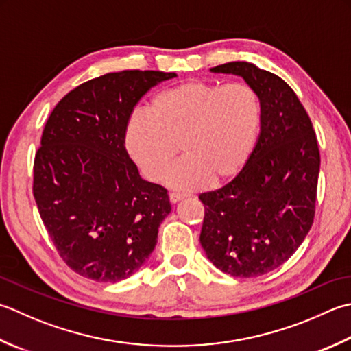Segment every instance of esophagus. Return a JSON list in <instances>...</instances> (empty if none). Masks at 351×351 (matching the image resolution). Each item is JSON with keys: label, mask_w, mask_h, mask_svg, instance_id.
<instances>
[{"label": "esophagus", "mask_w": 351, "mask_h": 351, "mask_svg": "<svg viewBox=\"0 0 351 351\" xmlns=\"http://www.w3.org/2000/svg\"><path fill=\"white\" fill-rule=\"evenodd\" d=\"M184 197H185V195H181V193H170L169 195V199L171 204H178L180 201H182Z\"/></svg>", "instance_id": "1"}]
</instances>
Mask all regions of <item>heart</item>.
Returning a JSON list of instances; mask_svg holds the SVG:
<instances>
[{"instance_id":"heart-1","label":"heart","mask_w":351,"mask_h":351,"mask_svg":"<svg viewBox=\"0 0 351 351\" xmlns=\"http://www.w3.org/2000/svg\"><path fill=\"white\" fill-rule=\"evenodd\" d=\"M262 123L257 93L236 82L228 85L190 80L158 93L146 109L129 117L125 146L130 160L149 181L170 170V187L191 191L211 180H232L256 150Z\"/></svg>"}]
</instances>
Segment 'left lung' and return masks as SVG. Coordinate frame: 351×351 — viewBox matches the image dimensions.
Wrapping results in <instances>:
<instances>
[{"mask_svg":"<svg viewBox=\"0 0 351 351\" xmlns=\"http://www.w3.org/2000/svg\"><path fill=\"white\" fill-rule=\"evenodd\" d=\"M210 71L242 77L258 95L262 123L248 166L222 189L199 196L205 205L199 240L217 269L260 277L287 262L311 231L321 162L317 135L278 75L250 62Z\"/></svg>","mask_w":351,"mask_h":351,"instance_id":"obj_1","label":"left lung"}]
</instances>
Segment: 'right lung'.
<instances>
[{"mask_svg":"<svg viewBox=\"0 0 351 351\" xmlns=\"http://www.w3.org/2000/svg\"><path fill=\"white\" fill-rule=\"evenodd\" d=\"M176 73L125 70L74 88L44 128L33 195L64 262L79 276L117 283L155 250L171 205L144 181L125 147L129 117L150 89Z\"/></svg>","mask_w":351,"mask_h":351,"instance_id":"right-lung-1","label":"right lung"}]
</instances>
